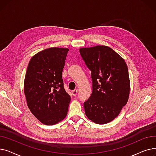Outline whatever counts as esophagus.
I'll return each instance as SVG.
<instances>
[{"label": "esophagus", "mask_w": 156, "mask_h": 156, "mask_svg": "<svg viewBox=\"0 0 156 156\" xmlns=\"http://www.w3.org/2000/svg\"><path fill=\"white\" fill-rule=\"evenodd\" d=\"M71 93H72V94H73L74 96H76V95H77L78 90H73L71 91Z\"/></svg>", "instance_id": "obj_1"}]
</instances>
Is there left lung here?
Here are the masks:
<instances>
[{"mask_svg":"<svg viewBox=\"0 0 156 156\" xmlns=\"http://www.w3.org/2000/svg\"><path fill=\"white\" fill-rule=\"evenodd\" d=\"M80 54L91 71L92 92L84 102L87 117L104 125L115 119L129 98L130 82L124 59L105 45L80 48Z\"/></svg>","mask_w":156,"mask_h":156,"instance_id":"left-lung-1","label":"left lung"}]
</instances>
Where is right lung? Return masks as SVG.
<instances>
[{
    "label": "right lung",
    "instance_id": "right-lung-1",
    "mask_svg": "<svg viewBox=\"0 0 156 156\" xmlns=\"http://www.w3.org/2000/svg\"><path fill=\"white\" fill-rule=\"evenodd\" d=\"M69 48L51 47L30 59L24 81L27 105L43 124L54 125L66 116L71 97L65 91L62 69Z\"/></svg>",
    "mask_w": 156,
    "mask_h": 156
}]
</instances>
